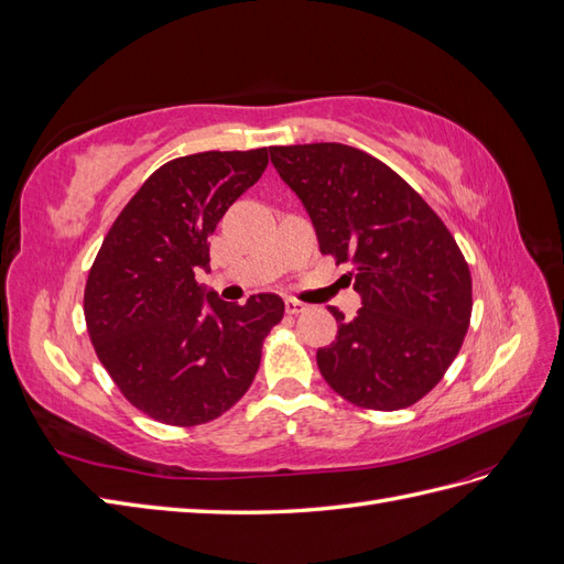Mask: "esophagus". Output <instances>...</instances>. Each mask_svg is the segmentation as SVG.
<instances>
[{
    "label": "esophagus",
    "mask_w": 564,
    "mask_h": 564,
    "mask_svg": "<svg viewBox=\"0 0 564 564\" xmlns=\"http://www.w3.org/2000/svg\"><path fill=\"white\" fill-rule=\"evenodd\" d=\"M284 311H286L289 315H299V313L308 311V303H303V301H299V299H286V301H284Z\"/></svg>",
    "instance_id": "1"
}]
</instances>
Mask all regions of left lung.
Segmentation results:
<instances>
[{"label": "left lung", "instance_id": "left-lung-1", "mask_svg": "<svg viewBox=\"0 0 564 564\" xmlns=\"http://www.w3.org/2000/svg\"><path fill=\"white\" fill-rule=\"evenodd\" d=\"M270 160L301 197L319 251L352 263L362 308L334 305L336 340L317 350L340 398L377 412L416 404L454 362L473 313V280L454 235L388 164L340 143L275 145Z\"/></svg>", "mask_w": 564, "mask_h": 564}]
</instances>
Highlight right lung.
<instances>
[{"label": "right lung", "instance_id": "obj_1", "mask_svg": "<svg viewBox=\"0 0 564 564\" xmlns=\"http://www.w3.org/2000/svg\"><path fill=\"white\" fill-rule=\"evenodd\" d=\"M268 148L197 152L162 164L100 245L84 286V319L119 392L166 425L218 419L249 390L263 340L282 319L278 294L245 305L204 301L209 237L261 178Z\"/></svg>", "mask_w": 564, "mask_h": 564}]
</instances>
